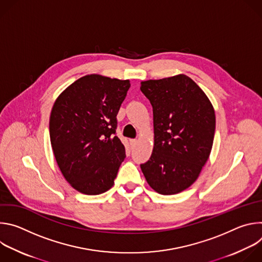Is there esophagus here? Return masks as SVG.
Here are the masks:
<instances>
[{
  "instance_id": "obj_1",
  "label": "esophagus",
  "mask_w": 262,
  "mask_h": 262,
  "mask_svg": "<svg viewBox=\"0 0 262 262\" xmlns=\"http://www.w3.org/2000/svg\"><path fill=\"white\" fill-rule=\"evenodd\" d=\"M137 142H138V140H136V139H132V140H130V144H132V145L137 144Z\"/></svg>"
}]
</instances>
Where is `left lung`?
I'll return each instance as SVG.
<instances>
[{
    "mask_svg": "<svg viewBox=\"0 0 262 262\" xmlns=\"http://www.w3.org/2000/svg\"><path fill=\"white\" fill-rule=\"evenodd\" d=\"M154 108L155 144L141 165L148 184L162 195L178 194L197 180L213 143L215 115L203 90L188 76L141 82Z\"/></svg>",
    "mask_w": 262,
    "mask_h": 262,
    "instance_id": "obj_1",
    "label": "left lung"
}]
</instances>
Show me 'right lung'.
I'll return each instance as SVG.
<instances>
[{"label": "right lung", "instance_id": "right-lung-1", "mask_svg": "<svg viewBox=\"0 0 262 262\" xmlns=\"http://www.w3.org/2000/svg\"><path fill=\"white\" fill-rule=\"evenodd\" d=\"M129 80L87 74L56 99L50 138L58 167L74 190L99 195L114 185L125 149L115 136Z\"/></svg>", "mask_w": 262, "mask_h": 262}]
</instances>
